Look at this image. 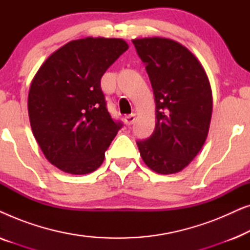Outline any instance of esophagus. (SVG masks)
Masks as SVG:
<instances>
[{
	"label": "esophagus",
	"instance_id": "34e87169",
	"mask_svg": "<svg viewBox=\"0 0 250 250\" xmlns=\"http://www.w3.org/2000/svg\"><path fill=\"white\" fill-rule=\"evenodd\" d=\"M135 119H136V117H135V114H131V115H127V116H125V118H124V122H125L126 126H129V125H132L133 123L135 122Z\"/></svg>",
	"mask_w": 250,
	"mask_h": 250
}]
</instances>
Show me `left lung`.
<instances>
[{"mask_svg": "<svg viewBox=\"0 0 250 250\" xmlns=\"http://www.w3.org/2000/svg\"><path fill=\"white\" fill-rule=\"evenodd\" d=\"M146 64L156 104V127L138 141L146 166L158 174L182 170L203 148L209 131L213 95L203 64L191 51L165 37L132 41Z\"/></svg>", "mask_w": 250, "mask_h": 250, "instance_id": "8db88e82", "label": "left lung"}]
</instances>
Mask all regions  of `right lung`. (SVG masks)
<instances>
[{
    "label": "right lung",
    "mask_w": 250,
    "mask_h": 250,
    "mask_svg": "<svg viewBox=\"0 0 250 250\" xmlns=\"http://www.w3.org/2000/svg\"><path fill=\"white\" fill-rule=\"evenodd\" d=\"M127 49L122 39L71 41L34 76L28 93L33 134L45 158L62 172L83 175L104 163L122 124L107 110L101 77Z\"/></svg>",
    "instance_id": "right-lung-1"
}]
</instances>
